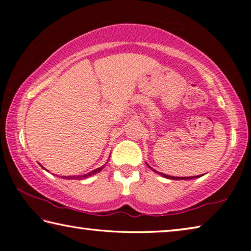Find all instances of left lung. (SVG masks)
Here are the masks:
<instances>
[{
	"label": "left lung",
	"mask_w": 251,
	"mask_h": 251,
	"mask_svg": "<svg viewBox=\"0 0 251 251\" xmlns=\"http://www.w3.org/2000/svg\"><path fill=\"white\" fill-rule=\"evenodd\" d=\"M148 167L150 168H151L150 165H147ZM152 169V168H151ZM152 171H154L155 173H157V174H159V175H161L163 177H165V178H168V179H175V180H177V179H182V180H187V179H193V178H196V177H201V176H193V177H174V176H169V175H166V174H161V173H158L157 171H155V169H152Z\"/></svg>",
	"instance_id": "1"
}]
</instances>
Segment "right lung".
Segmentation results:
<instances>
[{"label":"right lung","instance_id":"obj_1","mask_svg":"<svg viewBox=\"0 0 251 251\" xmlns=\"http://www.w3.org/2000/svg\"><path fill=\"white\" fill-rule=\"evenodd\" d=\"M105 166V165H104ZM104 166H101V167H100V168H96V169H94V171H92V172H90L88 174H85V175H82V176H62L63 178H65V179H84V178H87V177H90V176H92V175H94V174H96V173H100L101 169L104 168Z\"/></svg>","mask_w":251,"mask_h":251}]
</instances>
